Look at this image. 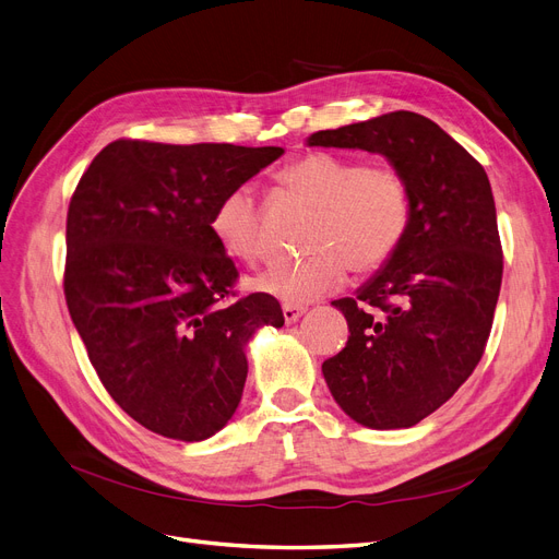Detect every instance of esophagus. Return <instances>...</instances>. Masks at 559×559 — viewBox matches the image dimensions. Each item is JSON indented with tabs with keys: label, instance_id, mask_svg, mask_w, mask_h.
<instances>
[{
	"label": "esophagus",
	"instance_id": "1",
	"mask_svg": "<svg viewBox=\"0 0 559 559\" xmlns=\"http://www.w3.org/2000/svg\"><path fill=\"white\" fill-rule=\"evenodd\" d=\"M304 313H306V308H304V306L283 304V320H285V324H293V322H297Z\"/></svg>",
	"mask_w": 559,
	"mask_h": 559
}]
</instances>
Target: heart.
I'll return each mask as SVG.
<instances>
[{
  "label": "heart",
  "instance_id": "1",
  "mask_svg": "<svg viewBox=\"0 0 559 559\" xmlns=\"http://www.w3.org/2000/svg\"><path fill=\"white\" fill-rule=\"evenodd\" d=\"M276 181L316 210L306 239L316 253L269 264L255 278L258 290L269 297L295 306L316 301L343 285L347 266L361 276L380 272L405 241L412 195L394 163L306 152L287 160ZM210 230L233 258H262V210L251 186H233L216 200Z\"/></svg>",
  "mask_w": 559,
  "mask_h": 559
}]
</instances>
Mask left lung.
<instances>
[{
    "label": "left lung",
    "mask_w": 559,
    "mask_h": 559,
    "mask_svg": "<svg viewBox=\"0 0 559 559\" xmlns=\"http://www.w3.org/2000/svg\"><path fill=\"white\" fill-rule=\"evenodd\" d=\"M311 147L378 152L405 175L412 221L399 253L334 301L349 336L322 364L347 417L409 428L472 376L502 285V243L481 163L424 115L396 110L308 138Z\"/></svg>",
    "instance_id": "1"
}]
</instances>
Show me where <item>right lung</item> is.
Segmentation results:
<instances>
[{"label": "right lung", "instance_id": "right-lung-1", "mask_svg": "<svg viewBox=\"0 0 559 559\" xmlns=\"http://www.w3.org/2000/svg\"><path fill=\"white\" fill-rule=\"evenodd\" d=\"M281 147L121 138L80 177L67 216L64 295L112 401L163 438L200 442L241 401L246 341L283 326L274 297H237L210 230L216 200Z\"/></svg>", "mask_w": 559, "mask_h": 559}]
</instances>
